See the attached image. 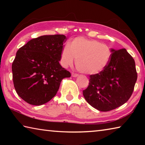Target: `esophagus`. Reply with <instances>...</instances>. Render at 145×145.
I'll use <instances>...</instances> for the list:
<instances>
[{
    "label": "esophagus",
    "instance_id": "1",
    "mask_svg": "<svg viewBox=\"0 0 145 145\" xmlns=\"http://www.w3.org/2000/svg\"><path fill=\"white\" fill-rule=\"evenodd\" d=\"M72 76L73 77H77L78 76V74H77V73H72Z\"/></svg>",
    "mask_w": 145,
    "mask_h": 145
}]
</instances>
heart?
Segmentation results:
<instances>
[{
  "mask_svg": "<svg viewBox=\"0 0 145 145\" xmlns=\"http://www.w3.org/2000/svg\"><path fill=\"white\" fill-rule=\"evenodd\" d=\"M112 55L109 46L100 41L77 37L63 46L61 52V63L64 67L72 66L76 59V67L82 73L95 75L107 67Z\"/></svg>",
  "mask_w": 145,
  "mask_h": 145,
  "instance_id": "1",
  "label": "heart"
}]
</instances>
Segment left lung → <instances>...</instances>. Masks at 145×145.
Returning a JSON list of instances; mask_svg holds the SVG:
<instances>
[{
	"label": "left lung",
	"instance_id": "left-lung-1",
	"mask_svg": "<svg viewBox=\"0 0 145 145\" xmlns=\"http://www.w3.org/2000/svg\"><path fill=\"white\" fill-rule=\"evenodd\" d=\"M111 57L105 69L89 76V86L83 91L88 104L100 111H109L128 101L137 75L133 57L126 49L111 48Z\"/></svg>",
	"mask_w": 145,
	"mask_h": 145
}]
</instances>
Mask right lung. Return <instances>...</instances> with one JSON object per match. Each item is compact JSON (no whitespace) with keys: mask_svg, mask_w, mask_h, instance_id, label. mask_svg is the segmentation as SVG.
<instances>
[{"mask_svg":"<svg viewBox=\"0 0 145 145\" xmlns=\"http://www.w3.org/2000/svg\"><path fill=\"white\" fill-rule=\"evenodd\" d=\"M66 40L63 34L41 36L17 51L12 64L13 84L18 96L28 104L40 105L49 102L63 78L70 77L59 63Z\"/></svg>","mask_w":145,"mask_h":145,"instance_id":"right-lung-1","label":"right lung"}]
</instances>
